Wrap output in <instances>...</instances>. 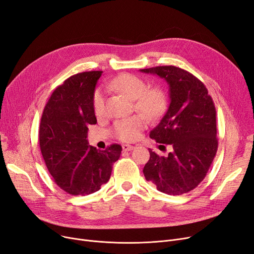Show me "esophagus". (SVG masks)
Returning <instances> with one entry per match:
<instances>
[{"mask_svg":"<svg viewBox=\"0 0 254 254\" xmlns=\"http://www.w3.org/2000/svg\"><path fill=\"white\" fill-rule=\"evenodd\" d=\"M135 147L133 146V145H129V144H123V149L125 150V151H130V150H133Z\"/></svg>","mask_w":254,"mask_h":254,"instance_id":"esophagus-1","label":"esophagus"}]
</instances>
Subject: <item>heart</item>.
Here are the masks:
<instances>
[{
    "label": "heart",
    "mask_w": 254,
    "mask_h": 254,
    "mask_svg": "<svg viewBox=\"0 0 254 254\" xmlns=\"http://www.w3.org/2000/svg\"><path fill=\"white\" fill-rule=\"evenodd\" d=\"M107 86L134 101L137 111L143 113L115 121L112 134L121 141L137 140L141 130L145 128L147 125L146 117L158 119L166 111L168 97L163 88L152 87L147 89L146 82L137 75L121 73L109 81ZM93 109L96 115H102L105 111V94L103 89H97L93 95Z\"/></svg>",
    "instance_id": "obj_1"
}]
</instances>
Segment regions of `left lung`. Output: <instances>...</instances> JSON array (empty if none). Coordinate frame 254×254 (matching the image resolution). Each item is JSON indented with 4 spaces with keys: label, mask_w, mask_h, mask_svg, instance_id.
<instances>
[{
    "label": "left lung",
    "mask_w": 254,
    "mask_h": 254,
    "mask_svg": "<svg viewBox=\"0 0 254 254\" xmlns=\"http://www.w3.org/2000/svg\"><path fill=\"white\" fill-rule=\"evenodd\" d=\"M140 71L157 74L169 85L170 105L149 137L172 147L167 157L149 149L143 173L163 193H188L203 181L218 149L214 102L204 84L185 69L166 65Z\"/></svg>",
    "instance_id": "left-lung-1"
}]
</instances>
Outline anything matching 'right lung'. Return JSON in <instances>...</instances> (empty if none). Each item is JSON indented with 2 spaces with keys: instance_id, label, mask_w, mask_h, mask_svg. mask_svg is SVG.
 <instances>
[{
  "instance_id": "add662e5",
  "label": "right lung",
  "mask_w": 254,
  "mask_h": 254,
  "mask_svg": "<svg viewBox=\"0 0 254 254\" xmlns=\"http://www.w3.org/2000/svg\"><path fill=\"white\" fill-rule=\"evenodd\" d=\"M103 71L73 74L58 86L40 120L39 145L49 172L70 195H89L101 189L112 172L123 148L112 144L105 150L89 145L88 127L96 124L93 95Z\"/></svg>"
}]
</instances>
